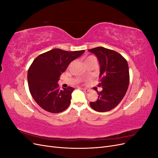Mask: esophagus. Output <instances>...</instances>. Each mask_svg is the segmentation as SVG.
Listing matches in <instances>:
<instances>
[{"label":"esophagus","instance_id":"esophagus-1","mask_svg":"<svg viewBox=\"0 0 158 158\" xmlns=\"http://www.w3.org/2000/svg\"><path fill=\"white\" fill-rule=\"evenodd\" d=\"M82 90H83L84 92H89V91H90V89H87V88H82L81 89Z\"/></svg>","mask_w":158,"mask_h":158}]
</instances>
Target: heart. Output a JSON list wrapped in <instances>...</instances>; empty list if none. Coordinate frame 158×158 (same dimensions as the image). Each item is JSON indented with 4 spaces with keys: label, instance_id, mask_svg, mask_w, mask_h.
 <instances>
[{
    "label": "heart",
    "instance_id": "1",
    "mask_svg": "<svg viewBox=\"0 0 158 158\" xmlns=\"http://www.w3.org/2000/svg\"><path fill=\"white\" fill-rule=\"evenodd\" d=\"M91 60H97L96 58H95V56H88L86 59H85V62H88V61H91Z\"/></svg>",
    "mask_w": 158,
    "mask_h": 158
}]
</instances>
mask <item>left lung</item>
I'll use <instances>...</instances> for the list:
<instances>
[{
	"mask_svg": "<svg viewBox=\"0 0 158 158\" xmlns=\"http://www.w3.org/2000/svg\"><path fill=\"white\" fill-rule=\"evenodd\" d=\"M99 60V86L102 88L98 92V98L90 102L91 107L98 112H106L117 106L127 93L129 84V70L127 61L117 52L98 47L89 49Z\"/></svg>",
	"mask_w": 158,
	"mask_h": 158,
	"instance_id": "left-lung-1",
	"label": "left lung"
}]
</instances>
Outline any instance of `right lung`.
Segmentation results:
<instances>
[{"label":"right lung","instance_id":"right-lung-1","mask_svg":"<svg viewBox=\"0 0 158 158\" xmlns=\"http://www.w3.org/2000/svg\"><path fill=\"white\" fill-rule=\"evenodd\" d=\"M84 52L54 49L33 61L27 72L28 86L31 96L42 109L58 113L68 108L74 89L68 87L60 89L58 81L71 62Z\"/></svg>","mask_w":158,"mask_h":158}]
</instances>
